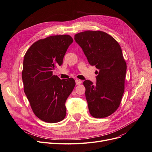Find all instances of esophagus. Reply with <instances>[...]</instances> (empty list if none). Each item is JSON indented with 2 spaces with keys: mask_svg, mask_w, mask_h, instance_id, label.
Masks as SVG:
<instances>
[{
  "mask_svg": "<svg viewBox=\"0 0 152 152\" xmlns=\"http://www.w3.org/2000/svg\"><path fill=\"white\" fill-rule=\"evenodd\" d=\"M81 82H82V81H81V80H78V79L75 80V83H76V85H77L81 84Z\"/></svg>",
  "mask_w": 152,
  "mask_h": 152,
  "instance_id": "1",
  "label": "esophagus"
}]
</instances>
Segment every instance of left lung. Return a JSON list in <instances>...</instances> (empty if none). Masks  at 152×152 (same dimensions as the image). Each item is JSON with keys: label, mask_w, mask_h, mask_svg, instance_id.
Here are the masks:
<instances>
[{"label": "left lung", "mask_w": 152, "mask_h": 152, "mask_svg": "<svg viewBox=\"0 0 152 152\" xmlns=\"http://www.w3.org/2000/svg\"><path fill=\"white\" fill-rule=\"evenodd\" d=\"M89 63L95 66L98 75L94 85L85 80V96L91 115L104 118L120 105L124 92L126 64L119 44L108 33L88 30L75 34Z\"/></svg>", "instance_id": "obj_1"}]
</instances>
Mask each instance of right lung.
<instances>
[{"label":"right lung","instance_id":"add662e5","mask_svg":"<svg viewBox=\"0 0 152 152\" xmlns=\"http://www.w3.org/2000/svg\"><path fill=\"white\" fill-rule=\"evenodd\" d=\"M73 42L68 34L51 36L34 42L25 54L22 78L33 112L42 121L56 123L66 114V101L72 92L74 78L61 80L53 71L63 64Z\"/></svg>","mask_w":152,"mask_h":152}]
</instances>
